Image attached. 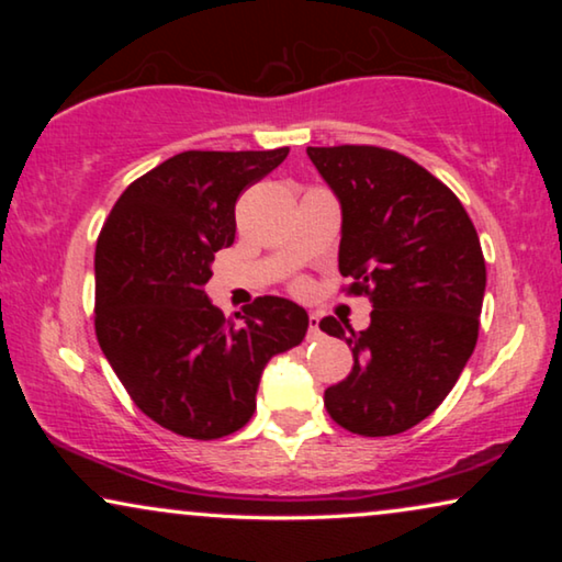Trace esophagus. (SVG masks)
<instances>
[{"label":"esophagus","mask_w":562,"mask_h":562,"mask_svg":"<svg viewBox=\"0 0 562 562\" xmlns=\"http://www.w3.org/2000/svg\"><path fill=\"white\" fill-rule=\"evenodd\" d=\"M306 337H310V340H319V337H322L317 314H310V333H306Z\"/></svg>","instance_id":"obj_1"}]
</instances>
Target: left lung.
<instances>
[{
	"mask_svg": "<svg viewBox=\"0 0 562 562\" xmlns=\"http://www.w3.org/2000/svg\"><path fill=\"white\" fill-rule=\"evenodd\" d=\"M306 156L340 202V273L373 304L360 333L335 317L319 322L356 360L325 391V406L356 435H398L442 404L479 340V233L460 199L402 153L337 145Z\"/></svg>",
	"mask_w": 562,
	"mask_h": 562,
	"instance_id": "1",
	"label": "left lung"
}]
</instances>
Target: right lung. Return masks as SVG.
<instances>
[{"instance_id": "add662e5", "label": "right lung", "mask_w": 562, "mask_h": 562, "mask_svg": "<svg viewBox=\"0 0 562 562\" xmlns=\"http://www.w3.org/2000/svg\"><path fill=\"white\" fill-rule=\"evenodd\" d=\"M286 156L179 153L130 183L99 233V348L140 412L176 435L217 440L248 425L266 363L310 327L283 296L225 319L204 294L214 252L235 240L237 196Z\"/></svg>"}]
</instances>
